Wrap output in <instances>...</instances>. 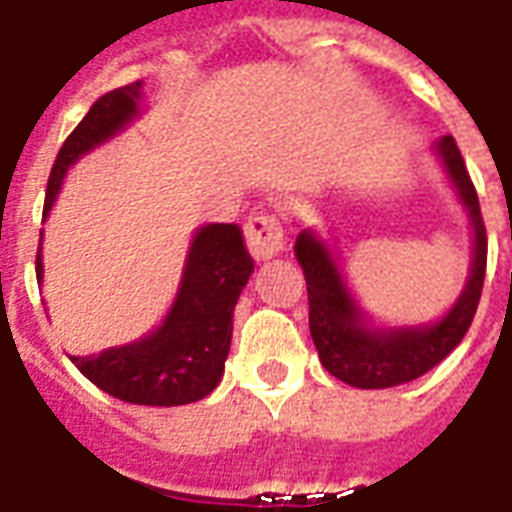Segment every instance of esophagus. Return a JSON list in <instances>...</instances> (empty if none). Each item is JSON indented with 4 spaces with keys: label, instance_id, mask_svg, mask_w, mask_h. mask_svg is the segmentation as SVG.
I'll list each match as a JSON object with an SVG mask.
<instances>
[{
    "label": "esophagus",
    "instance_id": "34e87169",
    "mask_svg": "<svg viewBox=\"0 0 512 512\" xmlns=\"http://www.w3.org/2000/svg\"><path fill=\"white\" fill-rule=\"evenodd\" d=\"M246 246L255 260H268V257L279 255L285 249V235L279 227V219L274 213H255L246 219L244 227Z\"/></svg>",
    "mask_w": 512,
    "mask_h": 512
}]
</instances>
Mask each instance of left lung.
<instances>
[{
    "instance_id": "left-lung-1",
    "label": "left lung",
    "mask_w": 512,
    "mask_h": 512,
    "mask_svg": "<svg viewBox=\"0 0 512 512\" xmlns=\"http://www.w3.org/2000/svg\"><path fill=\"white\" fill-rule=\"evenodd\" d=\"M436 156L441 158V167L469 213L474 233L472 268L466 288L441 321L406 329H370L365 323V312L359 310L345 285L332 249L312 230H301L296 238L293 249L307 279L312 343L318 348L321 365L345 384L359 389H386L425 376L461 343L463 334L472 326L483 293L488 235L477 191L452 136L436 142Z\"/></svg>"
}]
</instances>
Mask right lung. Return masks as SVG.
Listing matches in <instances>:
<instances>
[{"label": "right lung", "instance_id": "obj_1", "mask_svg": "<svg viewBox=\"0 0 512 512\" xmlns=\"http://www.w3.org/2000/svg\"><path fill=\"white\" fill-rule=\"evenodd\" d=\"M142 82L117 87L101 95L73 134L62 142L51 167L43 216L60 194L62 178L71 164L106 139L120 134L139 115ZM38 282L43 257H35ZM255 271L244 233L238 224H205L189 246L183 279L172 310L156 332L93 356H71V362L117 400L134 406H183L211 395L230 354L233 310L241 290Z\"/></svg>", "mask_w": 512, "mask_h": 512}]
</instances>
